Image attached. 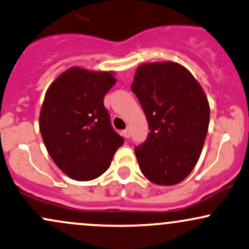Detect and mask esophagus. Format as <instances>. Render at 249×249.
Returning <instances> with one entry per match:
<instances>
[{"label": "esophagus", "instance_id": "1", "mask_svg": "<svg viewBox=\"0 0 249 249\" xmlns=\"http://www.w3.org/2000/svg\"><path fill=\"white\" fill-rule=\"evenodd\" d=\"M123 136H124L125 138H128V137H130V130H128V128H125V130L123 131Z\"/></svg>", "mask_w": 249, "mask_h": 249}]
</instances>
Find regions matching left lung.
I'll return each instance as SVG.
<instances>
[{"mask_svg": "<svg viewBox=\"0 0 249 249\" xmlns=\"http://www.w3.org/2000/svg\"><path fill=\"white\" fill-rule=\"evenodd\" d=\"M131 89L150 130L134 147L142 173L157 185L178 184L192 172L206 139V95L192 73L174 62L139 65Z\"/></svg>", "mask_w": 249, "mask_h": 249, "instance_id": "obj_1", "label": "left lung"}]
</instances>
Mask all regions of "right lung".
Instances as JSON below:
<instances>
[{
	"instance_id": "obj_1",
	"label": "right lung",
	"mask_w": 249,
	"mask_h": 249,
	"mask_svg": "<svg viewBox=\"0 0 249 249\" xmlns=\"http://www.w3.org/2000/svg\"><path fill=\"white\" fill-rule=\"evenodd\" d=\"M112 75L73 67L45 93L39 113L43 142L57 166L78 181L102 176L124 142L104 107L105 95L117 82Z\"/></svg>"
}]
</instances>
